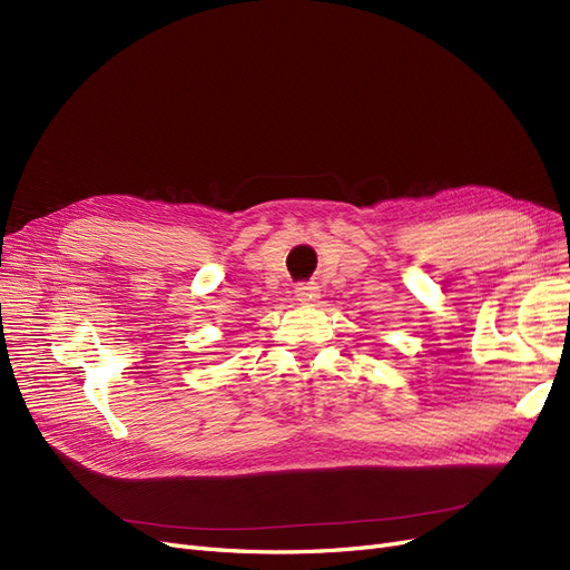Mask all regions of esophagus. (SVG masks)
Wrapping results in <instances>:
<instances>
[{
  "label": "esophagus",
  "mask_w": 570,
  "mask_h": 570,
  "mask_svg": "<svg viewBox=\"0 0 570 570\" xmlns=\"http://www.w3.org/2000/svg\"><path fill=\"white\" fill-rule=\"evenodd\" d=\"M295 297L302 304H316L321 299V289L316 283H304V285L295 287Z\"/></svg>",
  "instance_id": "esophagus-1"
}]
</instances>
